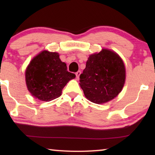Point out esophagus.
I'll list each match as a JSON object with an SVG mask.
<instances>
[{
	"mask_svg": "<svg viewBox=\"0 0 155 155\" xmlns=\"http://www.w3.org/2000/svg\"><path fill=\"white\" fill-rule=\"evenodd\" d=\"M80 74H81V71H78L77 73H75V75H76V78H77V80H79V78H80Z\"/></svg>",
	"mask_w": 155,
	"mask_h": 155,
	"instance_id": "obj_1",
	"label": "esophagus"
}]
</instances>
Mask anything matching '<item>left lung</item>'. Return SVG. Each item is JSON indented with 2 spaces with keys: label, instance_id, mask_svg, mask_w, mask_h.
<instances>
[{
  "label": "left lung",
  "instance_id": "left-lung-1",
  "mask_svg": "<svg viewBox=\"0 0 155 155\" xmlns=\"http://www.w3.org/2000/svg\"><path fill=\"white\" fill-rule=\"evenodd\" d=\"M126 79L124 62L118 54L103 49L89 57L80 76L84 96L95 104H103L117 96Z\"/></svg>",
  "mask_w": 155,
  "mask_h": 155
}]
</instances>
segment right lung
I'll return each mask as SVG.
<instances>
[{"label":"right lung","instance_id":"1","mask_svg":"<svg viewBox=\"0 0 155 155\" xmlns=\"http://www.w3.org/2000/svg\"><path fill=\"white\" fill-rule=\"evenodd\" d=\"M75 78L67 71L65 63L56 52L44 51L31 61L25 73L26 84L31 95L41 101H49L61 95L69 80Z\"/></svg>","mask_w":155,"mask_h":155}]
</instances>
